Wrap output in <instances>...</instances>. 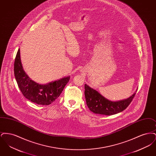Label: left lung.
I'll use <instances>...</instances> for the list:
<instances>
[{
    "instance_id": "1",
    "label": "left lung",
    "mask_w": 156,
    "mask_h": 156,
    "mask_svg": "<svg viewBox=\"0 0 156 156\" xmlns=\"http://www.w3.org/2000/svg\"><path fill=\"white\" fill-rule=\"evenodd\" d=\"M136 92L131 97L118 101H112L99 93L95 89L85 84V97L89 110L94 113L112 115L126 109L132 101Z\"/></svg>"
}]
</instances>
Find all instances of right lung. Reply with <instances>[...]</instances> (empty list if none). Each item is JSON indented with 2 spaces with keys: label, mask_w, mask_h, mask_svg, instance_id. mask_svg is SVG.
<instances>
[{
  "label": "right lung",
  "mask_w": 156,
  "mask_h": 156,
  "mask_svg": "<svg viewBox=\"0 0 156 156\" xmlns=\"http://www.w3.org/2000/svg\"><path fill=\"white\" fill-rule=\"evenodd\" d=\"M20 53V49H19L15 58L14 74L23 96L31 102L38 105H48L51 104L59 97L69 81L70 76L64 77L46 84L37 83L31 80L24 71Z\"/></svg>",
  "instance_id": "right-lung-1"
}]
</instances>
